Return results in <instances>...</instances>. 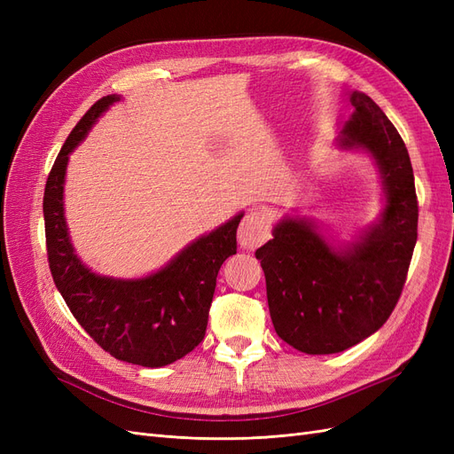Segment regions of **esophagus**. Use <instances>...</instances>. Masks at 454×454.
Returning a JSON list of instances; mask_svg holds the SVG:
<instances>
[{"mask_svg":"<svg viewBox=\"0 0 454 454\" xmlns=\"http://www.w3.org/2000/svg\"><path fill=\"white\" fill-rule=\"evenodd\" d=\"M270 237L269 215L261 210H250L239 227V244L244 250H255Z\"/></svg>","mask_w":454,"mask_h":454,"instance_id":"esophagus-1","label":"esophagus"}]
</instances>
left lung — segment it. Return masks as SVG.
<instances>
[{
	"instance_id": "left-lung-1",
	"label": "left lung",
	"mask_w": 454,
	"mask_h": 454,
	"mask_svg": "<svg viewBox=\"0 0 454 454\" xmlns=\"http://www.w3.org/2000/svg\"><path fill=\"white\" fill-rule=\"evenodd\" d=\"M350 104L337 142L375 159L387 199L379 222L337 250L309 219L284 217L255 252L272 325L305 354L342 352L380 329L402 295L417 244L415 176L402 136L367 94L354 90Z\"/></svg>"
}]
</instances>
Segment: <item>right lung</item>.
Listing matches in <instances>:
<instances>
[{
    "label": "right lung",
    "instance_id": "add662e5",
    "mask_svg": "<svg viewBox=\"0 0 454 454\" xmlns=\"http://www.w3.org/2000/svg\"><path fill=\"white\" fill-rule=\"evenodd\" d=\"M121 96L96 102L67 136L47 177L43 215L52 280L81 327L121 362L162 367L184 358L204 339L217 272L237 254L244 214L177 254L167 267L136 280L100 277L77 257L64 217L66 167L106 109Z\"/></svg>",
    "mask_w": 454,
    "mask_h": 454
}]
</instances>
